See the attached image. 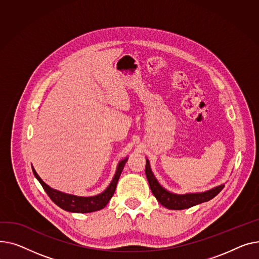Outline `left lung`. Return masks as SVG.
<instances>
[{
    "mask_svg": "<svg viewBox=\"0 0 259 259\" xmlns=\"http://www.w3.org/2000/svg\"><path fill=\"white\" fill-rule=\"evenodd\" d=\"M145 175L148 181V184L150 187L151 192L156 196L158 202L168 209L172 210H182L187 209L192 206H195L197 204H201L204 202H208L217 196L222 189L225 187V185H220L218 187L212 188L205 192H197V193H186V194H176L172 192H169L163 188L157 179L155 178L153 171L150 169L149 161L146 159V166H145Z\"/></svg>",
    "mask_w": 259,
    "mask_h": 259,
    "instance_id": "8db88e82",
    "label": "left lung"
}]
</instances>
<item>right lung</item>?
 <instances>
[{
	"label": "right lung",
	"instance_id": "right-lung-1",
	"mask_svg": "<svg viewBox=\"0 0 259 259\" xmlns=\"http://www.w3.org/2000/svg\"><path fill=\"white\" fill-rule=\"evenodd\" d=\"M127 161V158L124 160L120 161L118 166H117V170L116 174L111 182V184L109 187L106 188L102 193L94 195V196H77V195H73V194H68L64 193L62 191L55 190L48 186L45 182L38 177L36 174L35 169L32 167V171L35 176V178L38 180L40 185L42 186L44 190L47 192L50 199L62 209L69 211V212H77V213H89V212H94L97 210H100L106 206V204L109 203V201L112 199V196L115 192L118 180L120 178L121 172L123 170V167Z\"/></svg>",
	"mask_w": 259,
	"mask_h": 259
}]
</instances>
